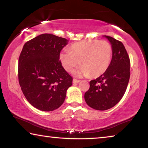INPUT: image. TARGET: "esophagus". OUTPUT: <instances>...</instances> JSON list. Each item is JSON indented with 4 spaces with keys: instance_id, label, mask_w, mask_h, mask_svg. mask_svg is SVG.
<instances>
[{
    "instance_id": "esophagus-1",
    "label": "esophagus",
    "mask_w": 148,
    "mask_h": 148,
    "mask_svg": "<svg viewBox=\"0 0 148 148\" xmlns=\"http://www.w3.org/2000/svg\"><path fill=\"white\" fill-rule=\"evenodd\" d=\"M73 84H77V83H79L80 82V80L79 79H73Z\"/></svg>"
}]
</instances>
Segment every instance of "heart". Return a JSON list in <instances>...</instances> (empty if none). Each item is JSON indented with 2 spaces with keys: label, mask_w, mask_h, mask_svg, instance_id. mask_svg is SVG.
<instances>
[{
  "label": "heart",
  "mask_w": 148,
  "mask_h": 148,
  "mask_svg": "<svg viewBox=\"0 0 148 148\" xmlns=\"http://www.w3.org/2000/svg\"><path fill=\"white\" fill-rule=\"evenodd\" d=\"M112 47L109 42L89 40L76 42L69 50L60 53V60L67 72H72L81 62L82 67L76 72L77 76L98 77L107 71L111 61Z\"/></svg>",
  "instance_id": "heart-1"
}]
</instances>
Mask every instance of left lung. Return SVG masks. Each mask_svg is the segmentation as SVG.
I'll use <instances>...</instances> for the list:
<instances>
[{
  "instance_id": "8db88e82",
  "label": "left lung",
  "mask_w": 148,
  "mask_h": 148,
  "mask_svg": "<svg viewBox=\"0 0 148 148\" xmlns=\"http://www.w3.org/2000/svg\"><path fill=\"white\" fill-rule=\"evenodd\" d=\"M112 44V61L107 71L89 82V89L84 95L89 106L97 110H106L121 101L130 78L131 62L121 42L105 36Z\"/></svg>"
}]
</instances>
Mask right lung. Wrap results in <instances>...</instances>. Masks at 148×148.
I'll use <instances>...</instances> for the list:
<instances>
[{"mask_svg":"<svg viewBox=\"0 0 148 148\" xmlns=\"http://www.w3.org/2000/svg\"><path fill=\"white\" fill-rule=\"evenodd\" d=\"M66 38L42 34L27 42L18 61V79L21 91L32 106L44 112L61 106L72 77L59 60Z\"/></svg>","mask_w":148,"mask_h":148,"instance_id":"add662e5","label":"right lung"}]
</instances>
